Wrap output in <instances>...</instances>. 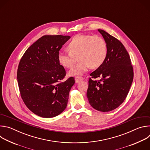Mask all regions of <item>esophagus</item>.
Wrapping results in <instances>:
<instances>
[{
    "mask_svg": "<svg viewBox=\"0 0 150 150\" xmlns=\"http://www.w3.org/2000/svg\"><path fill=\"white\" fill-rule=\"evenodd\" d=\"M75 82L76 83H78L80 81H82L83 79V78L82 77V76H76L75 78Z\"/></svg>",
    "mask_w": 150,
    "mask_h": 150,
    "instance_id": "1",
    "label": "esophagus"
}]
</instances>
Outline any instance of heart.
I'll return each mask as SVG.
<instances>
[{
	"mask_svg": "<svg viewBox=\"0 0 150 150\" xmlns=\"http://www.w3.org/2000/svg\"><path fill=\"white\" fill-rule=\"evenodd\" d=\"M69 50H60L57 59L61 65L72 68L76 62L75 56L79 55L80 62L69 72L72 75H81L91 67L97 68L104 62L108 56V46L104 39L100 35L77 34L70 41Z\"/></svg>",
	"mask_w": 150,
	"mask_h": 150,
	"instance_id": "1",
	"label": "heart"
}]
</instances>
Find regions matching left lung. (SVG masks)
<instances>
[{
  "label": "left lung",
  "mask_w": 150,
  "mask_h": 150,
  "mask_svg": "<svg viewBox=\"0 0 150 150\" xmlns=\"http://www.w3.org/2000/svg\"><path fill=\"white\" fill-rule=\"evenodd\" d=\"M98 31L106 42L108 56L90 74L87 96L94 109L106 112L116 109L125 100L133 81L134 69L122 42L104 30ZM97 77L100 79L96 80Z\"/></svg>",
  "instance_id": "1"
}]
</instances>
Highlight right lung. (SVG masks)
<instances>
[{
    "mask_svg": "<svg viewBox=\"0 0 150 150\" xmlns=\"http://www.w3.org/2000/svg\"><path fill=\"white\" fill-rule=\"evenodd\" d=\"M69 35H43L25 51L17 70L19 93L26 106L46 118L60 115L67 106L69 93L75 83L57 59Z\"/></svg>",
    "mask_w": 150,
    "mask_h": 150,
    "instance_id": "1",
    "label": "right lung"
}]
</instances>
